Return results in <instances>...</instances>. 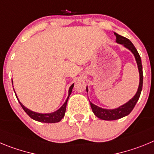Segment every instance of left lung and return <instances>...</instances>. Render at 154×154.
I'll use <instances>...</instances> for the list:
<instances>
[{
	"instance_id": "8db88e82",
	"label": "left lung",
	"mask_w": 154,
	"mask_h": 154,
	"mask_svg": "<svg viewBox=\"0 0 154 154\" xmlns=\"http://www.w3.org/2000/svg\"><path fill=\"white\" fill-rule=\"evenodd\" d=\"M114 35L116 37V42L119 43V44L123 45L126 48L130 50L134 55V56H135L136 61H137V65H138L139 72H140V85H139L137 94L134 96V97L130 99V101L126 103V104L123 105V106H121L119 108L115 109H106L100 108V107L97 106L96 105H94L93 103H90L91 108H92L93 113L98 118L103 119V120H116V119H120V118H123L126 116L129 115L131 112L132 110L133 109L135 105L137 104L143 88V67L142 63H141L140 56L139 55L138 51L136 49L135 46L133 45V43L129 39L125 38V37L121 36V35H118L116 33H114ZM86 91L88 92L87 88Z\"/></svg>"
}]
</instances>
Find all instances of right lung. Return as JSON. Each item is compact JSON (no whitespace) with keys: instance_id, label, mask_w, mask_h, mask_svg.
<instances>
[{"instance_id":"add662e5","label":"right lung","mask_w":154,"mask_h":154,"mask_svg":"<svg viewBox=\"0 0 154 154\" xmlns=\"http://www.w3.org/2000/svg\"><path fill=\"white\" fill-rule=\"evenodd\" d=\"M13 82V81H12ZM74 86V84L71 85L70 88H69V96H68L67 99L65 103L62 105V106L57 111L54 112H51V113H47V114H42V113H38V112H35L31 111L30 109H27L26 107H24L22 104H21L20 102L19 103L21 104V107L23 108V109L24 110V112H26L31 119H35L36 121H38V122H42V123H58L59 121H61V119L64 117L65 113V109H66V105H67L68 99H69V96L70 94L72 93V88ZM16 95V94H15ZM17 97V96H16Z\"/></svg>"}]
</instances>
